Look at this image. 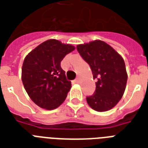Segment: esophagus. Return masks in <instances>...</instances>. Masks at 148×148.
I'll use <instances>...</instances> for the list:
<instances>
[{
  "instance_id": "obj_1",
  "label": "esophagus",
  "mask_w": 148,
  "mask_h": 148,
  "mask_svg": "<svg viewBox=\"0 0 148 148\" xmlns=\"http://www.w3.org/2000/svg\"><path fill=\"white\" fill-rule=\"evenodd\" d=\"M74 83H76V84H79V83H80V80H79V78H77V79H75V80H74Z\"/></svg>"
}]
</instances>
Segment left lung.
I'll use <instances>...</instances> for the list:
<instances>
[{"label":"left lung","mask_w":148,"mask_h":148,"mask_svg":"<svg viewBox=\"0 0 148 148\" xmlns=\"http://www.w3.org/2000/svg\"><path fill=\"white\" fill-rule=\"evenodd\" d=\"M77 50L90 65L96 82L95 94L87 97L90 108L99 112L112 109L121 99L127 74L124 59L107 43L96 40L79 45Z\"/></svg>","instance_id":"obj_1"}]
</instances>
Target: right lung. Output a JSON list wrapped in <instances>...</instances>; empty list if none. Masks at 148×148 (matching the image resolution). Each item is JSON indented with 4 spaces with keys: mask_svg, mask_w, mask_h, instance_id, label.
<instances>
[{
    "mask_svg": "<svg viewBox=\"0 0 148 148\" xmlns=\"http://www.w3.org/2000/svg\"><path fill=\"white\" fill-rule=\"evenodd\" d=\"M75 49L55 39L47 40L26 56L21 79L31 99L40 108L53 110L64 101L71 88L60 61Z\"/></svg>",
    "mask_w": 148,
    "mask_h": 148,
    "instance_id": "right-lung-1",
    "label": "right lung"
}]
</instances>
